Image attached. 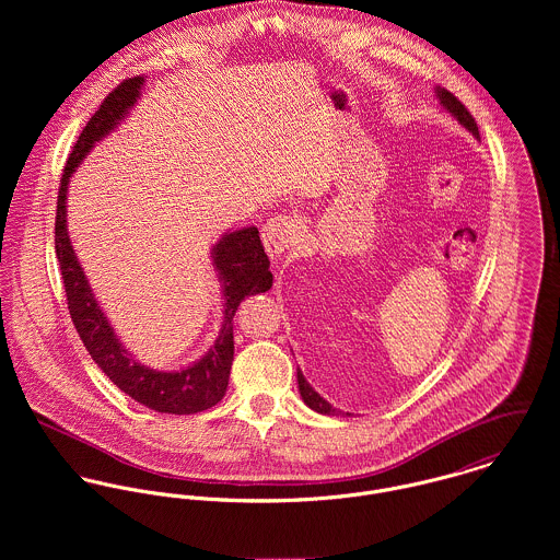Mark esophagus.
Wrapping results in <instances>:
<instances>
[{
    "instance_id": "esophagus-1",
    "label": "esophagus",
    "mask_w": 560,
    "mask_h": 560,
    "mask_svg": "<svg viewBox=\"0 0 560 560\" xmlns=\"http://www.w3.org/2000/svg\"><path fill=\"white\" fill-rule=\"evenodd\" d=\"M298 233H300V222L293 215H273L262 226L260 237L267 254L273 258L293 245V241L298 240Z\"/></svg>"
}]
</instances>
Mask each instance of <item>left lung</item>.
<instances>
[{
	"instance_id": "8db88e82",
	"label": "left lung",
	"mask_w": 560,
	"mask_h": 560,
	"mask_svg": "<svg viewBox=\"0 0 560 560\" xmlns=\"http://www.w3.org/2000/svg\"><path fill=\"white\" fill-rule=\"evenodd\" d=\"M435 92H438V98H440V103L444 105V109L451 112L475 138H479V127H477L472 114L468 112V107H466L453 92H448V90H444V88H438ZM298 384H300V395H302V399H304V402H306L311 409H315V411H319V413H325V416H336V413H338L336 407H331L327 400L320 397L319 393H315V388L306 382V377L302 375L300 369H298Z\"/></svg>"
}]
</instances>
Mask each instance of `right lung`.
Returning a JSON list of instances; mask_svg holds the SVG:
<instances>
[{
  "instance_id": "obj_1",
  "label": "right lung",
  "mask_w": 560,
  "mask_h": 560,
  "mask_svg": "<svg viewBox=\"0 0 560 560\" xmlns=\"http://www.w3.org/2000/svg\"><path fill=\"white\" fill-rule=\"evenodd\" d=\"M144 78H129L120 81L85 122L83 131L73 147V153L65 165L58 191L56 209V254L60 260V271L65 280L67 302L73 325L83 340V347L101 371L131 399L161 411V413H198L226 395L235 338H233V317L241 302L247 295L265 293L273 284L269 271V258L258 237V229H241L226 233L213 245V267L222 282L224 293V320L220 334L205 358L194 362L183 371L163 373L140 364L114 334L107 317L94 300V293L83 276L80 260L67 233V189L71 174L81 160L92 151V147L105 138L116 125L129 114L133 103L140 96Z\"/></svg>"
}]
</instances>
